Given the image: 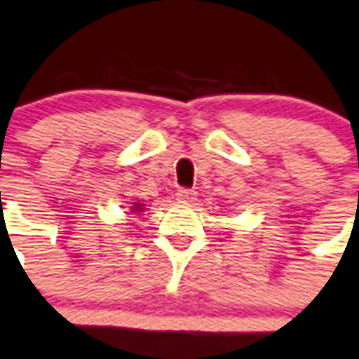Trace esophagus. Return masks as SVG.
Returning <instances> with one entry per match:
<instances>
[{
  "mask_svg": "<svg viewBox=\"0 0 359 359\" xmlns=\"http://www.w3.org/2000/svg\"><path fill=\"white\" fill-rule=\"evenodd\" d=\"M195 191L194 189H186V188H180L179 191H177V201H180V203H191L195 198Z\"/></svg>",
  "mask_w": 359,
  "mask_h": 359,
  "instance_id": "1",
  "label": "esophagus"
}]
</instances>
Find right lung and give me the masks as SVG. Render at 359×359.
<instances>
[{"label":"right lung","mask_w":359,"mask_h":359,"mask_svg":"<svg viewBox=\"0 0 359 359\" xmlns=\"http://www.w3.org/2000/svg\"><path fill=\"white\" fill-rule=\"evenodd\" d=\"M129 210H131V213H140V212H144V204L142 203H131V208H129Z\"/></svg>","instance_id":"add662e5"}]
</instances>
